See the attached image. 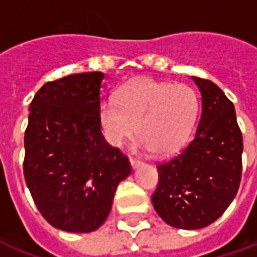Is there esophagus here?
Instances as JSON below:
<instances>
[{
    "mask_svg": "<svg viewBox=\"0 0 257 257\" xmlns=\"http://www.w3.org/2000/svg\"><path fill=\"white\" fill-rule=\"evenodd\" d=\"M129 162H131V164H132V167L133 168H136L139 167L140 164H142V162L139 159H135V158H129Z\"/></svg>",
    "mask_w": 257,
    "mask_h": 257,
    "instance_id": "obj_1",
    "label": "esophagus"
}]
</instances>
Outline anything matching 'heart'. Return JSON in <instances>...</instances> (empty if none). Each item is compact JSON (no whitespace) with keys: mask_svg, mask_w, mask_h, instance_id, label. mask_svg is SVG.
<instances>
[{"mask_svg":"<svg viewBox=\"0 0 257 257\" xmlns=\"http://www.w3.org/2000/svg\"><path fill=\"white\" fill-rule=\"evenodd\" d=\"M198 111L191 87L143 78L125 85L115 101L101 107V122L113 146L135 135L140 146L156 155H168L187 140Z\"/></svg>","mask_w":257,"mask_h":257,"instance_id":"heart-1","label":"heart"}]
</instances>
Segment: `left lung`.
<instances>
[{
  "label": "left lung",
  "instance_id": "8db88e82",
  "mask_svg": "<svg viewBox=\"0 0 257 257\" xmlns=\"http://www.w3.org/2000/svg\"><path fill=\"white\" fill-rule=\"evenodd\" d=\"M202 95L195 136L182 152L158 164L152 194L156 213L179 229H201L222 215L237 194L242 135L232 101L209 79L193 76Z\"/></svg>",
  "mask_w": 257,
  "mask_h": 257
}]
</instances>
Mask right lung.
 Listing matches in <instances>:
<instances>
[{"mask_svg": "<svg viewBox=\"0 0 257 257\" xmlns=\"http://www.w3.org/2000/svg\"><path fill=\"white\" fill-rule=\"evenodd\" d=\"M102 72L47 82L29 106L24 176L54 228L89 233L105 222L115 189L131 174L128 156L101 132Z\"/></svg>", "mask_w": 257, "mask_h": 257, "instance_id": "add662e5", "label": "right lung"}]
</instances>
